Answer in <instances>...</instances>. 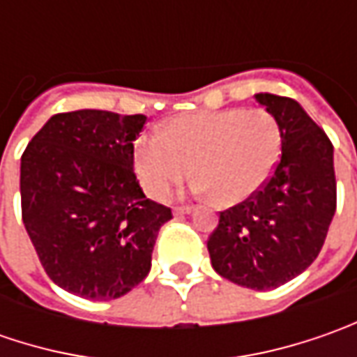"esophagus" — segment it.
I'll list each match as a JSON object with an SVG mask.
<instances>
[{
  "mask_svg": "<svg viewBox=\"0 0 357 357\" xmlns=\"http://www.w3.org/2000/svg\"><path fill=\"white\" fill-rule=\"evenodd\" d=\"M188 213H192V206H176V208H174V214H176V216H183V214Z\"/></svg>",
  "mask_w": 357,
  "mask_h": 357,
  "instance_id": "obj_1",
  "label": "esophagus"
}]
</instances>
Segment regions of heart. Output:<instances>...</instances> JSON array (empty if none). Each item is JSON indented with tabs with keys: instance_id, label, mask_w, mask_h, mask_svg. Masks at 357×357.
Instances as JSON below:
<instances>
[{
	"instance_id": "obj_1",
	"label": "heart",
	"mask_w": 357,
	"mask_h": 357,
	"mask_svg": "<svg viewBox=\"0 0 357 357\" xmlns=\"http://www.w3.org/2000/svg\"><path fill=\"white\" fill-rule=\"evenodd\" d=\"M280 129L264 109L200 111L171 119L160 135L135 141V171L143 188L165 199L192 169L195 190L222 206L250 199L280 157Z\"/></svg>"
}]
</instances>
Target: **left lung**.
<instances>
[{
	"label": "left lung",
	"instance_id": "obj_1",
	"mask_svg": "<svg viewBox=\"0 0 357 357\" xmlns=\"http://www.w3.org/2000/svg\"><path fill=\"white\" fill-rule=\"evenodd\" d=\"M280 129L282 155L250 199L218 216L208 236L213 268L250 290L290 282L318 258L336 213L334 146L290 97L258 93Z\"/></svg>",
	"mask_w": 357,
	"mask_h": 357
}]
</instances>
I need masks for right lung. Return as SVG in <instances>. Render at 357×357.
<instances>
[{
  "label": "right lung",
  "mask_w": 357,
  "mask_h": 357,
  "mask_svg": "<svg viewBox=\"0 0 357 357\" xmlns=\"http://www.w3.org/2000/svg\"><path fill=\"white\" fill-rule=\"evenodd\" d=\"M144 115L57 113L21 155V218L47 276L71 294L115 300L146 278L169 206L132 171Z\"/></svg>",
  "instance_id": "1"
}]
</instances>
